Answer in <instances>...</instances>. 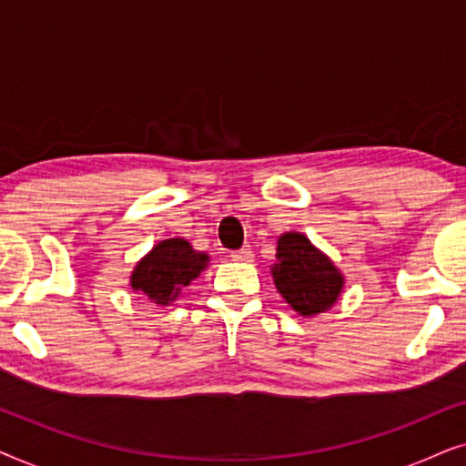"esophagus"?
I'll use <instances>...</instances> for the list:
<instances>
[{
    "label": "esophagus",
    "mask_w": 466,
    "mask_h": 466,
    "mask_svg": "<svg viewBox=\"0 0 466 466\" xmlns=\"http://www.w3.org/2000/svg\"><path fill=\"white\" fill-rule=\"evenodd\" d=\"M231 257H233V260H239V263H252V260H254V254H252L250 248H241V250L233 252Z\"/></svg>",
    "instance_id": "34e87169"
}]
</instances>
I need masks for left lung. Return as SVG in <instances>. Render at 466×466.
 I'll return each mask as SVG.
<instances>
[{"label": "left lung", "instance_id": "8db88e82", "mask_svg": "<svg viewBox=\"0 0 466 466\" xmlns=\"http://www.w3.org/2000/svg\"><path fill=\"white\" fill-rule=\"evenodd\" d=\"M276 258L271 265L273 284L299 316L324 314L341 297L346 278L308 235L299 231L279 235Z\"/></svg>", "mask_w": 466, "mask_h": 466}]
</instances>
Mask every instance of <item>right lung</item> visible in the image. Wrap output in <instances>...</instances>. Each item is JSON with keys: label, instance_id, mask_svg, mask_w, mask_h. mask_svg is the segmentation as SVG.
I'll return each mask as SVG.
<instances>
[{"label": "right lung", "instance_id": "right-lung-1", "mask_svg": "<svg viewBox=\"0 0 466 466\" xmlns=\"http://www.w3.org/2000/svg\"><path fill=\"white\" fill-rule=\"evenodd\" d=\"M209 265V254L195 250L184 238H169L152 246L133 267L129 284L133 292L167 308L182 295L184 286L201 276Z\"/></svg>", "mask_w": 466, "mask_h": 466}]
</instances>
